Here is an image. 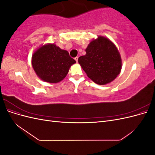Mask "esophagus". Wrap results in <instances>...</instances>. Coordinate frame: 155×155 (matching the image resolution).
Returning <instances> with one entry per match:
<instances>
[{"label":"esophagus","mask_w":155,"mask_h":155,"mask_svg":"<svg viewBox=\"0 0 155 155\" xmlns=\"http://www.w3.org/2000/svg\"><path fill=\"white\" fill-rule=\"evenodd\" d=\"M74 59H75V60L76 61V62L78 63V57H76V58H75Z\"/></svg>","instance_id":"esophagus-1"}]
</instances>
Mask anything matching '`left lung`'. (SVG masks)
I'll use <instances>...</instances> for the list:
<instances>
[{
    "instance_id": "1",
    "label": "left lung",
    "mask_w": 155,
    "mask_h": 155,
    "mask_svg": "<svg viewBox=\"0 0 155 155\" xmlns=\"http://www.w3.org/2000/svg\"><path fill=\"white\" fill-rule=\"evenodd\" d=\"M78 62L87 76L98 85L113 81L121 69V59L116 46L106 37L92 40Z\"/></svg>"
}]
</instances>
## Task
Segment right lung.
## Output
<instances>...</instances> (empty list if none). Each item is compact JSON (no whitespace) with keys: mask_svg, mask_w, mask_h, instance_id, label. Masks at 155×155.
<instances>
[{"mask_svg":"<svg viewBox=\"0 0 155 155\" xmlns=\"http://www.w3.org/2000/svg\"><path fill=\"white\" fill-rule=\"evenodd\" d=\"M76 61L67 50L54 44L45 45L32 55V67L42 80L51 83L61 81L66 77L71 65Z\"/></svg>","mask_w":155,"mask_h":155,"instance_id":"obj_1","label":"right lung"}]
</instances>
